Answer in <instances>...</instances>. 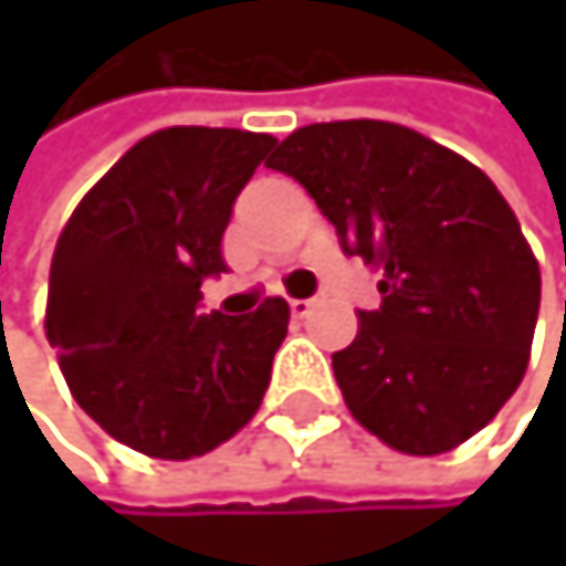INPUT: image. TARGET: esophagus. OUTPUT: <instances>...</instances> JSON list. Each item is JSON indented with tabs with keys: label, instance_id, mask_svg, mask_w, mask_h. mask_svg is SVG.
<instances>
[{
	"label": "esophagus",
	"instance_id": "1",
	"mask_svg": "<svg viewBox=\"0 0 566 566\" xmlns=\"http://www.w3.org/2000/svg\"><path fill=\"white\" fill-rule=\"evenodd\" d=\"M292 315H308V308L315 305V298H292Z\"/></svg>",
	"mask_w": 566,
	"mask_h": 566
}]
</instances>
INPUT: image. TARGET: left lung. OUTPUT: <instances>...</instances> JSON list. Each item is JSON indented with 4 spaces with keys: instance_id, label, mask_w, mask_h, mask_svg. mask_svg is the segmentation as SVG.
<instances>
[{
    "instance_id": "8db88e82",
    "label": "left lung",
    "mask_w": 566,
    "mask_h": 566,
    "mask_svg": "<svg viewBox=\"0 0 566 566\" xmlns=\"http://www.w3.org/2000/svg\"><path fill=\"white\" fill-rule=\"evenodd\" d=\"M268 166L380 271V308L333 353L353 418L403 454L482 431L526 374L539 312V264L503 192L459 151L369 118L305 125Z\"/></svg>"
}]
</instances>
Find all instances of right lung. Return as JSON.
Instances as JSON below:
<instances>
[{"label": "right lung", "instance_id": "add662e5", "mask_svg": "<svg viewBox=\"0 0 566 566\" xmlns=\"http://www.w3.org/2000/svg\"><path fill=\"white\" fill-rule=\"evenodd\" d=\"M277 138L176 125L132 145L63 227L46 339L74 400L122 444L186 462L241 431L289 336V302L203 315L233 200Z\"/></svg>", "mask_w": 566, "mask_h": 566}]
</instances>
